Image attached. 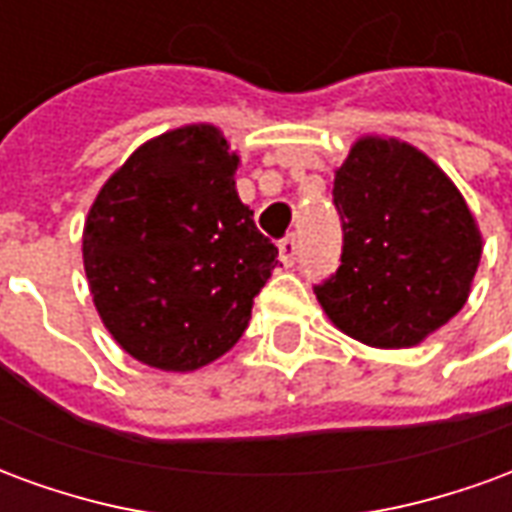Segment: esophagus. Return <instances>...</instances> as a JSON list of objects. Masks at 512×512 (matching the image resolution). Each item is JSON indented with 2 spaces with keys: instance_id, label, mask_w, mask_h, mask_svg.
<instances>
[{
  "instance_id": "34e87169",
  "label": "esophagus",
  "mask_w": 512,
  "mask_h": 512,
  "mask_svg": "<svg viewBox=\"0 0 512 512\" xmlns=\"http://www.w3.org/2000/svg\"><path fill=\"white\" fill-rule=\"evenodd\" d=\"M296 255H299V244H296V238H285V241H279V260H282V266L290 268L296 263Z\"/></svg>"
}]
</instances>
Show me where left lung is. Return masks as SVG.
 Returning <instances> with one entry per match:
<instances>
[{
	"label": "left lung",
	"mask_w": 512,
	"mask_h": 512,
	"mask_svg": "<svg viewBox=\"0 0 512 512\" xmlns=\"http://www.w3.org/2000/svg\"><path fill=\"white\" fill-rule=\"evenodd\" d=\"M332 194L343 257L315 296L340 332L370 348H414L463 310L483 235L433 158L395 136H359Z\"/></svg>",
	"instance_id": "8db88e82"
}]
</instances>
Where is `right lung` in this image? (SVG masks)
Returning a JSON list of instances; mask_svg holds the SVG:
<instances>
[{"label": "right lung", "instance_id": "add662e5", "mask_svg": "<svg viewBox=\"0 0 512 512\" xmlns=\"http://www.w3.org/2000/svg\"><path fill=\"white\" fill-rule=\"evenodd\" d=\"M238 156L211 123L139 145L84 219L93 304L142 365L191 373L233 348L277 266V246L235 191Z\"/></svg>", "mask_w": 512, "mask_h": 512}]
</instances>
